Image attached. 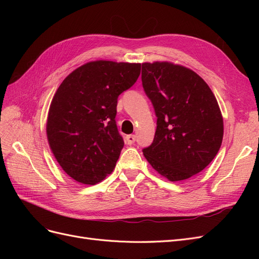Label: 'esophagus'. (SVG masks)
<instances>
[{
    "label": "esophagus",
    "mask_w": 259,
    "mask_h": 259,
    "mask_svg": "<svg viewBox=\"0 0 259 259\" xmlns=\"http://www.w3.org/2000/svg\"><path fill=\"white\" fill-rule=\"evenodd\" d=\"M125 142H126L127 145H133V144L136 142L135 135H127L126 138H125Z\"/></svg>",
    "instance_id": "obj_1"
}]
</instances>
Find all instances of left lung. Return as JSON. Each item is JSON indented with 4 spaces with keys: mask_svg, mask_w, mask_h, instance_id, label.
<instances>
[{
    "mask_svg": "<svg viewBox=\"0 0 259 259\" xmlns=\"http://www.w3.org/2000/svg\"><path fill=\"white\" fill-rule=\"evenodd\" d=\"M142 66L143 88L158 117L145 158L170 182L190 178L213 161L222 146L224 121L216 97L184 66L167 61Z\"/></svg>",
    "mask_w": 259,
    "mask_h": 259,
    "instance_id": "1",
    "label": "left lung"
}]
</instances>
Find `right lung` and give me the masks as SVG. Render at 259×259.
<instances>
[{
	"label": "right lung",
	"instance_id": "obj_1",
	"mask_svg": "<svg viewBox=\"0 0 259 259\" xmlns=\"http://www.w3.org/2000/svg\"><path fill=\"white\" fill-rule=\"evenodd\" d=\"M140 64L96 60L70 73L51 103L46 134L61 168L85 185L112 173L124 142L116 127L117 97L135 84Z\"/></svg>",
	"mask_w": 259,
	"mask_h": 259
}]
</instances>
